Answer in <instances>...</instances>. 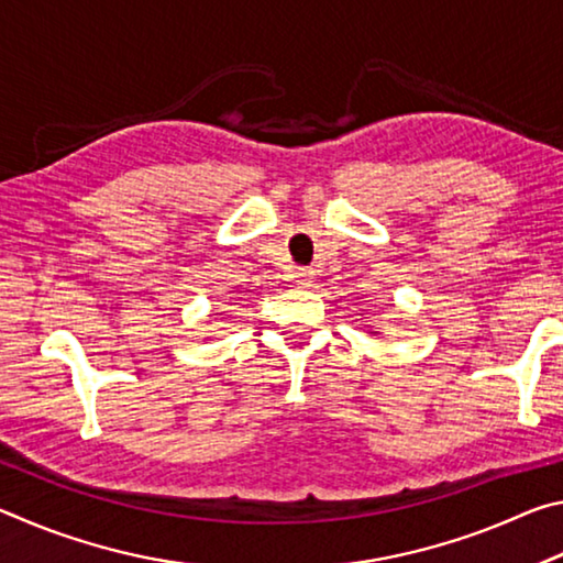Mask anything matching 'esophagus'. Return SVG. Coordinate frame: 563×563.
Here are the masks:
<instances>
[{"mask_svg":"<svg viewBox=\"0 0 563 563\" xmlns=\"http://www.w3.org/2000/svg\"><path fill=\"white\" fill-rule=\"evenodd\" d=\"M312 275H316V273H312V271H305V268H300V271H295V275H292V278H295V283H298V285H300V288H310V285H312V283H316V278H312Z\"/></svg>","mask_w":563,"mask_h":563,"instance_id":"1","label":"esophagus"}]
</instances>
